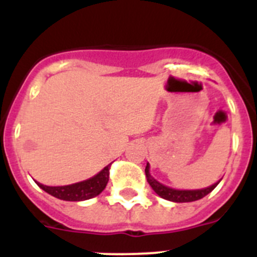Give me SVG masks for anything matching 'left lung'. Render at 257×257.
<instances>
[{
    "mask_svg": "<svg viewBox=\"0 0 257 257\" xmlns=\"http://www.w3.org/2000/svg\"><path fill=\"white\" fill-rule=\"evenodd\" d=\"M145 173H146V178H147V182H149L150 186L152 187V189L156 192L157 195L168 201H173V202H192V201L200 200V198L209 195L210 192H211L215 187L218 186L219 182L221 180L220 179L218 183H214L212 186L207 187V188L192 189V191H182V189H174V188H170V187L164 186V184L159 183L156 179H154V178L151 177V174H150L149 164L146 165Z\"/></svg>",
    "mask_w": 257,
    "mask_h": 257,
    "instance_id": "1",
    "label": "left lung"
}]
</instances>
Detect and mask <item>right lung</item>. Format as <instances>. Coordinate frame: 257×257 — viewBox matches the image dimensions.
I'll list each match as a JSON object with an SVG mask.
<instances>
[{"label":"right lung","instance_id":"obj_1","mask_svg":"<svg viewBox=\"0 0 257 257\" xmlns=\"http://www.w3.org/2000/svg\"><path fill=\"white\" fill-rule=\"evenodd\" d=\"M111 165V164H110ZM110 165L105 166L100 173L94 177L89 178L87 180H83L79 183L69 184V186H61V187H50L43 186V184L38 183L41 188L45 192L50 193L54 197L60 198L64 201H84L93 198L98 196L101 192L105 189L106 184L108 182V170H110Z\"/></svg>","mask_w":257,"mask_h":257}]
</instances>
